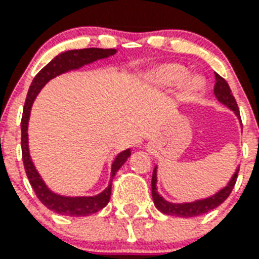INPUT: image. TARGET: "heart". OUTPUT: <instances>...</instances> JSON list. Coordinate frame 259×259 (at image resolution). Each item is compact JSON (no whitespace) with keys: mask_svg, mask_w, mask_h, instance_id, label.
<instances>
[{"mask_svg":"<svg viewBox=\"0 0 259 259\" xmlns=\"http://www.w3.org/2000/svg\"><path fill=\"white\" fill-rule=\"evenodd\" d=\"M187 73H189L187 69L182 65H163L149 72V80L157 85H175L186 78ZM202 87H204V82L198 77H193L187 81V88L190 91H200Z\"/></svg>","mask_w":259,"mask_h":259,"instance_id":"obj_1","label":"heart"}]
</instances>
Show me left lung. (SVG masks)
Wrapping results in <instances>:
<instances>
[{
    "label": "left lung",
    "mask_w": 259,
    "mask_h": 259,
    "mask_svg": "<svg viewBox=\"0 0 259 259\" xmlns=\"http://www.w3.org/2000/svg\"><path fill=\"white\" fill-rule=\"evenodd\" d=\"M214 77H216V82H214V95H216V98L219 99V102H222L223 104H226L227 107L231 108L240 119L238 103H236V100H235L232 92H231V88L230 85H228V82H227L220 74H217V73H214ZM238 172H239V167L235 171L234 177H232V179L230 181V183H228L224 189H222V190L219 191V193H216V194L212 195V197H209V198L194 201V202L171 204V202L165 201L164 198L157 193V189H156L157 175H156L155 167L153 174H152V198H153V202H155L156 208L159 209L161 213H164V214H169V216L177 217L200 216V214L208 213L210 212L212 209L217 208L219 205L223 204V202L228 198V195L231 194V191H232L235 183H236Z\"/></svg>",
    "instance_id": "left-lung-1"
}]
</instances>
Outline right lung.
Returning <instances> with one entry per match:
<instances>
[{"instance_id":"right-lung-1","label":"right lung","mask_w":259,"mask_h":259,"mask_svg":"<svg viewBox=\"0 0 259 259\" xmlns=\"http://www.w3.org/2000/svg\"><path fill=\"white\" fill-rule=\"evenodd\" d=\"M116 53L115 49H81V50H69L65 53H61L57 55L54 59H51L50 62L45 68L37 73L35 78L31 82L27 99H25L24 110H23V116H21V153H23V163H24L25 174L28 177V181L32 186L33 191L36 197L40 200L46 208H49L53 212L58 214H65V216H88L92 213L99 212L100 209H103L110 201L111 197V183L112 178L115 177L118 169L121 168L123 163L127 160L130 156V149L121 152L116 156L115 160L112 163L111 167V179L110 185L104 191L100 194L94 195V197H64L53 193V191L46 186V183L43 182L40 175L37 174L35 165H33L31 156L28 151V119L31 107L36 95L40 92L45 84L49 80L54 78L61 73L68 72L72 69H78L87 64H91L96 59L107 58L110 55H114Z\"/></svg>"}]
</instances>
